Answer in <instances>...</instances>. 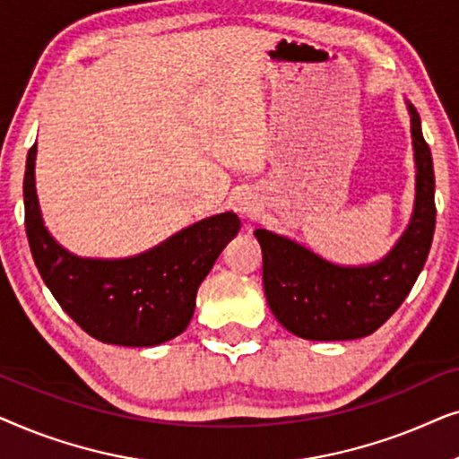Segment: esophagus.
<instances>
[{
  "label": "esophagus",
  "mask_w": 459,
  "mask_h": 459,
  "mask_svg": "<svg viewBox=\"0 0 459 459\" xmlns=\"http://www.w3.org/2000/svg\"><path fill=\"white\" fill-rule=\"evenodd\" d=\"M256 209H259V206H256V200H255L253 196H242V198H238V211H240L242 215L253 217L255 212H256Z\"/></svg>",
  "instance_id": "esophagus-1"
}]
</instances>
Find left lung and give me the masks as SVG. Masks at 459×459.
<instances>
[{
	"mask_svg": "<svg viewBox=\"0 0 459 459\" xmlns=\"http://www.w3.org/2000/svg\"><path fill=\"white\" fill-rule=\"evenodd\" d=\"M416 200L410 223L380 261L338 265L288 236L255 230L263 253V286L275 319L307 341L369 336L399 309L416 284L435 234V169L420 115L410 102Z\"/></svg>",
	"mask_w": 459,
	"mask_h": 459,
	"instance_id": "left-lung-1",
	"label": "left lung"
}]
</instances>
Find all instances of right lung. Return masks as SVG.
Segmentation results:
<instances>
[{
    "mask_svg": "<svg viewBox=\"0 0 459 459\" xmlns=\"http://www.w3.org/2000/svg\"><path fill=\"white\" fill-rule=\"evenodd\" d=\"M35 159L37 142L24 171V225L35 265L62 309L106 344L154 347L181 334L194 316L198 286L240 231L236 212L200 219L135 256H77L43 223Z\"/></svg>",
    "mask_w": 459,
    "mask_h": 459,
    "instance_id": "1",
    "label": "right lung"
}]
</instances>
